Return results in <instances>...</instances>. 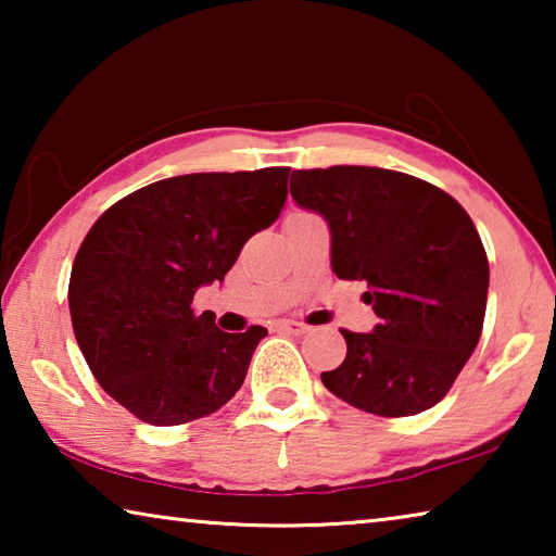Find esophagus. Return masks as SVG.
<instances>
[{
    "label": "esophagus",
    "mask_w": 556,
    "mask_h": 556,
    "mask_svg": "<svg viewBox=\"0 0 556 556\" xmlns=\"http://www.w3.org/2000/svg\"><path fill=\"white\" fill-rule=\"evenodd\" d=\"M279 328H281V331L291 333V336H304V333L312 331V328H308L306 324H301V321H281Z\"/></svg>",
    "instance_id": "esophagus-1"
}]
</instances>
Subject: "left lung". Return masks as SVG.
<instances>
[{
    "instance_id": "8db88e82",
    "label": "left lung",
    "mask_w": 556,
    "mask_h": 556,
    "mask_svg": "<svg viewBox=\"0 0 556 556\" xmlns=\"http://www.w3.org/2000/svg\"><path fill=\"white\" fill-rule=\"evenodd\" d=\"M291 199L331 230L338 279H363L380 324L341 331L345 361L326 390L378 417L444 400L483 331L488 257L473 220L441 188L375 166L291 174Z\"/></svg>"
}]
</instances>
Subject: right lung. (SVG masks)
I'll return each instance as SVG.
<instances>
[{"label":"right lung","mask_w":556,"mask_h":556,"mask_svg":"<svg viewBox=\"0 0 556 556\" xmlns=\"http://www.w3.org/2000/svg\"><path fill=\"white\" fill-rule=\"evenodd\" d=\"M287 178V166L164 178L110 205L83 240L68 285L75 341L100 388L147 425L201 419L240 390L267 328L225 333L191 304L279 218Z\"/></svg>","instance_id":"add662e5"}]
</instances>
